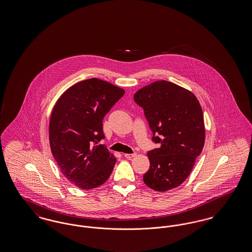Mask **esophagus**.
Here are the masks:
<instances>
[{
    "instance_id": "1",
    "label": "esophagus",
    "mask_w": 252,
    "mask_h": 252,
    "mask_svg": "<svg viewBox=\"0 0 252 252\" xmlns=\"http://www.w3.org/2000/svg\"><path fill=\"white\" fill-rule=\"evenodd\" d=\"M135 156H136L135 153H134V154H125V157H126V158H134Z\"/></svg>"
}]
</instances>
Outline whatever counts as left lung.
<instances>
[{
  "label": "left lung",
  "mask_w": 252,
  "mask_h": 252,
  "mask_svg": "<svg viewBox=\"0 0 252 252\" xmlns=\"http://www.w3.org/2000/svg\"><path fill=\"white\" fill-rule=\"evenodd\" d=\"M135 102L144 108L152 140L160 144L147 153L144 183L157 192L177 188L192 172L203 149L205 126L199 101L190 91L159 80L140 89Z\"/></svg>",
  "instance_id": "obj_1"
}]
</instances>
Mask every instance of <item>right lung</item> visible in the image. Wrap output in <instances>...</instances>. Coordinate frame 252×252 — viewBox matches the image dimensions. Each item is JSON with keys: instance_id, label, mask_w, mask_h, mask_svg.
Here are the masks:
<instances>
[{"instance_id": "add662e5", "label": "right lung", "mask_w": 252, "mask_h": 252, "mask_svg": "<svg viewBox=\"0 0 252 252\" xmlns=\"http://www.w3.org/2000/svg\"><path fill=\"white\" fill-rule=\"evenodd\" d=\"M124 94L122 88L91 78L66 90L53 108L52 154L63 176L81 190L105 183L115 165L114 155L98 143L105 137L103 118Z\"/></svg>"}]
</instances>
